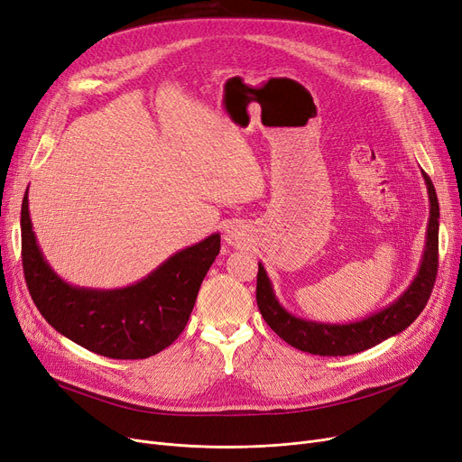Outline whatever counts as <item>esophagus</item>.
<instances>
[{
	"label": "esophagus",
	"mask_w": 462,
	"mask_h": 462,
	"mask_svg": "<svg viewBox=\"0 0 462 462\" xmlns=\"http://www.w3.org/2000/svg\"><path fill=\"white\" fill-rule=\"evenodd\" d=\"M225 240H226V244H230V245H244L245 240H247V234L244 232V228L232 225V226H228V228L225 230Z\"/></svg>",
	"instance_id": "esophagus-1"
}]
</instances>
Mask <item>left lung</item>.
Listing matches in <instances>:
<instances>
[{"mask_svg": "<svg viewBox=\"0 0 462 462\" xmlns=\"http://www.w3.org/2000/svg\"><path fill=\"white\" fill-rule=\"evenodd\" d=\"M429 190L430 217L426 228V244L422 261L411 285L386 309L374 312L364 319L350 323H323L297 318L280 304L274 287L259 263L257 274V304L264 321L287 345L316 356H348L364 352L383 340L407 329L422 312L432 293L438 274V230H439V205L430 177L422 171Z\"/></svg>", "mask_w": 462, "mask_h": 462, "instance_id": "obj_1", "label": "left lung"}]
</instances>
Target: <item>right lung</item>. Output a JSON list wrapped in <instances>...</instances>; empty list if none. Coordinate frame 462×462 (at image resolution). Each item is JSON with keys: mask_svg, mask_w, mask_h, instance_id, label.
<instances>
[{"mask_svg": "<svg viewBox=\"0 0 462 462\" xmlns=\"http://www.w3.org/2000/svg\"><path fill=\"white\" fill-rule=\"evenodd\" d=\"M23 266L30 295L60 335L114 360H144L184 331L199 285L220 251V234L171 254L146 278L119 289H89L64 282L49 266L28 211L21 209Z\"/></svg>", "mask_w": 462, "mask_h": 462, "instance_id": "obj_1", "label": "right lung"}]
</instances>
